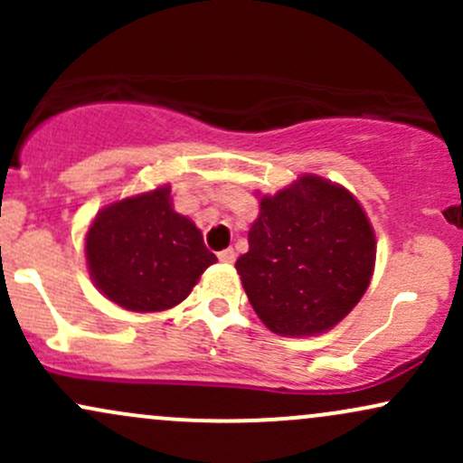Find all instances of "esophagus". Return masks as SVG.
Returning <instances> with one entry per match:
<instances>
[{
  "mask_svg": "<svg viewBox=\"0 0 463 463\" xmlns=\"http://www.w3.org/2000/svg\"><path fill=\"white\" fill-rule=\"evenodd\" d=\"M217 259H220L222 263H232V261H235V250H232V248L220 250V252H217Z\"/></svg>",
  "mask_w": 463,
  "mask_h": 463,
  "instance_id": "obj_1",
  "label": "esophagus"
}]
</instances>
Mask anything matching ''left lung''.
I'll list each match as a JSON object with an SVG mask.
<instances>
[{
  "label": "left lung",
  "instance_id": "obj_1",
  "mask_svg": "<svg viewBox=\"0 0 463 463\" xmlns=\"http://www.w3.org/2000/svg\"><path fill=\"white\" fill-rule=\"evenodd\" d=\"M237 259L250 305L276 335H317L353 311L374 272L376 241L368 217L348 189L320 176L259 202Z\"/></svg>",
  "mask_w": 463,
  "mask_h": 463
}]
</instances>
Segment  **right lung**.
<instances>
[{"label": "right lung", "mask_w": 463, "mask_h": 463, "mask_svg": "<svg viewBox=\"0 0 463 463\" xmlns=\"http://www.w3.org/2000/svg\"><path fill=\"white\" fill-rule=\"evenodd\" d=\"M95 287L128 311H165L183 302L217 261L189 217L174 211L169 187L113 202L87 232Z\"/></svg>", "instance_id": "1"}]
</instances>
